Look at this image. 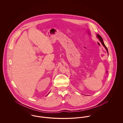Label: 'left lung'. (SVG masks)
Masks as SVG:
<instances>
[{
	"label": "left lung",
	"mask_w": 123,
	"mask_h": 123,
	"mask_svg": "<svg viewBox=\"0 0 123 123\" xmlns=\"http://www.w3.org/2000/svg\"><path fill=\"white\" fill-rule=\"evenodd\" d=\"M97 37L99 39V41L101 42V44H102V45L105 48V49H106V51H107V52L108 53V49H107V47H106V46H105V45L104 44V42H103V39H102V37L99 35H97Z\"/></svg>",
	"instance_id": "8db88e82"
}]
</instances>
